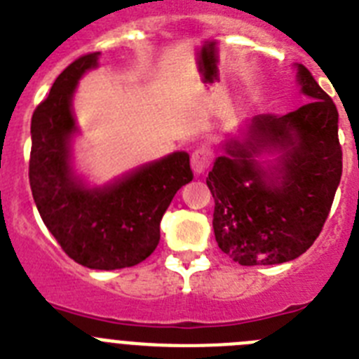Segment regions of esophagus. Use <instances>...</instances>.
<instances>
[{"label": "esophagus", "instance_id": "34e87169", "mask_svg": "<svg viewBox=\"0 0 359 359\" xmlns=\"http://www.w3.org/2000/svg\"><path fill=\"white\" fill-rule=\"evenodd\" d=\"M212 160H214V151L210 147H198L192 152L190 165H192V170L196 174H203L210 167Z\"/></svg>", "mask_w": 359, "mask_h": 359}]
</instances>
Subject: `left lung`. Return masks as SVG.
Masks as SVG:
<instances>
[{
    "mask_svg": "<svg viewBox=\"0 0 359 359\" xmlns=\"http://www.w3.org/2000/svg\"><path fill=\"white\" fill-rule=\"evenodd\" d=\"M298 81L311 102L284 116H255L248 140L228 145L208 172L215 241L243 266L280 264L309 250L340 185L338 109L302 65ZM266 144L285 149L275 177L252 161Z\"/></svg>",
    "mask_w": 359,
    "mask_h": 359,
    "instance_id": "1",
    "label": "left lung"
}]
</instances>
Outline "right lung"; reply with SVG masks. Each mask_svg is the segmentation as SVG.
Here are the masks:
<instances>
[{"label": "right lung", "instance_id": "1", "mask_svg": "<svg viewBox=\"0 0 359 359\" xmlns=\"http://www.w3.org/2000/svg\"><path fill=\"white\" fill-rule=\"evenodd\" d=\"M97 59L98 52L75 59L34 111L28 180L44 224L69 259L91 269H120L156 250L161 217L194 174L189 154L174 152L104 190L75 182L68 165V136L75 131L72 95Z\"/></svg>", "mask_w": 359, "mask_h": 359}]
</instances>
